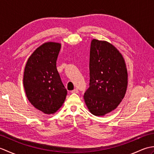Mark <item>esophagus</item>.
Listing matches in <instances>:
<instances>
[{
    "mask_svg": "<svg viewBox=\"0 0 154 154\" xmlns=\"http://www.w3.org/2000/svg\"><path fill=\"white\" fill-rule=\"evenodd\" d=\"M78 92H79V91H78L77 89H75L74 90L71 91V93H78Z\"/></svg>",
    "mask_w": 154,
    "mask_h": 154,
    "instance_id": "34e87169",
    "label": "esophagus"
}]
</instances>
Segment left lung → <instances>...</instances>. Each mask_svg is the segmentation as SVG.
Wrapping results in <instances>:
<instances>
[{"instance_id":"8db88e82","label":"left lung","mask_w":154,"mask_h":154,"mask_svg":"<svg viewBox=\"0 0 154 154\" xmlns=\"http://www.w3.org/2000/svg\"><path fill=\"white\" fill-rule=\"evenodd\" d=\"M90 83L84 94L88 109L94 116L112 112L124 99L128 86L125 60L109 42L93 39L90 49Z\"/></svg>"}]
</instances>
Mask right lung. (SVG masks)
Here are the masks:
<instances>
[{
	"instance_id": "add662e5",
	"label": "right lung",
	"mask_w": 154,
	"mask_h": 154,
	"mask_svg": "<svg viewBox=\"0 0 154 154\" xmlns=\"http://www.w3.org/2000/svg\"><path fill=\"white\" fill-rule=\"evenodd\" d=\"M60 49V43L45 42L32 53L24 69L23 84L28 99L46 114L56 112L67 95L56 67Z\"/></svg>"
}]
</instances>
